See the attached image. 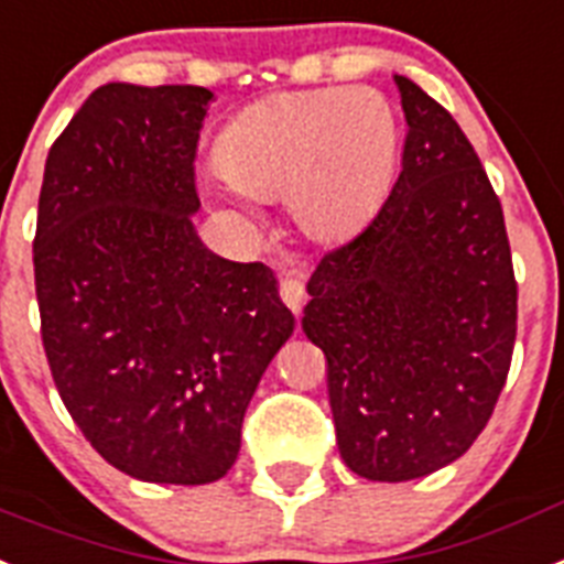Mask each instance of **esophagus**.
I'll return each instance as SVG.
<instances>
[{
  "instance_id": "34e87169",
  "label": "esophagus",
  "mask_w": 564,
  "mask_h": 564,
  "mask_svg": "<svg viewBox=\"0 0 564 564\" xmlns=\"http://www.w3.org/2000/svg\"><path fill=\"white\" fill-rule=\"evenodd\" d=\"M281 297H283V304L290 306L295 315L304 310L306 290H304V281H301V274H295V272L281 274Z\"/></svg>"
}]
</instances>
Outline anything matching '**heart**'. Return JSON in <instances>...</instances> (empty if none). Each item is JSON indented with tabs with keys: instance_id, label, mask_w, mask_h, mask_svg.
<instances>
[{
	"instance_id": "1",
	"label": "heart",
	"mask_w": 564,
	"mask_h": 564,
	"mask_svg": "<svg viewBox=\"0 0 564 564\" xmlns=\"http://www.w3.org/2000/svg\"><path fill=\"white\" fill-rule=\"evenodd\" d=\"M399 145L395 113L370 88L274 94L224 129L212 192L243 209L252 197L286 194L310 238H347L390 192Z\"/></svg>"
}]
</instances>
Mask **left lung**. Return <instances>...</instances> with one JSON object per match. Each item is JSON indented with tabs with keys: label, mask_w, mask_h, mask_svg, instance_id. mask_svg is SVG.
Segmentation results:
<instances>
[{
	"label": "left lung",
	"mask_w": 564,
	"mask_h": 564,
	"mask_svg": "<svg viewBox=\"0 0 564 564\" xmlns=\"http://www.w3.org/2000/svg\"><path fill=\"white\" fill-rule=\"evenodd\" d=\"M401 172L361 235L324 254L306 338L326 355L340 458L410 481L470 451L494 415L516 340L505 215L465 131L413 79Z\"/></svg>",
	"instance_id": "left-lung-1"
}]
</instances>
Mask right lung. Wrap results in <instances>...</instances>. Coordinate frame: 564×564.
I'll list each match as a JSON object with an SVG mask.
<instances>
[{"label":"right lung","instance_id":"right-lung-1","mask_svg":"<svg viewBox=\"0 0 564 564\" xmlns=\"http://www.w3.org/2000/svg\"><path fill=\"white\" fill-rule=\"evenodd\" d=\"M215 94L99 85L45 160L33 274L42 344L70 419L108 465L209 485L295 329L263 263L206 249L194 154Z\"/></svg>","mask_w":564,"mask_h":564}]
</instances>
